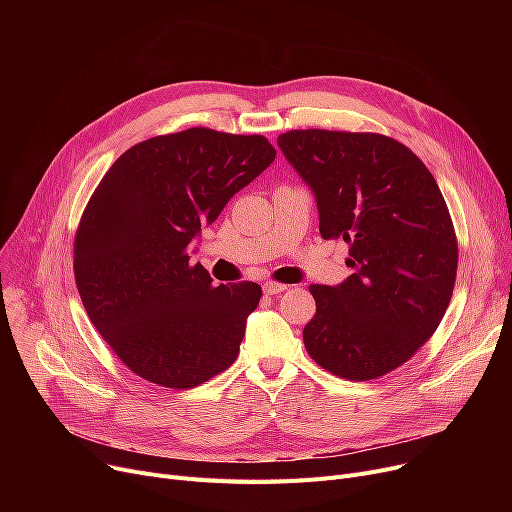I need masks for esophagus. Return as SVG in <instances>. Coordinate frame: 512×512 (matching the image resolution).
<instances>
[{
    "mask_svg": "<svg viewBox=\"0 0 512 512\" xmlns=\"http://www.w3.org/2000/svg\"><path fill=\"white\" fill-rule=\"evenodd\" d=\"M286 288H288V286H286V284H280V282H265V284H263V292L270 294V297H272V294L284 292Z\"/></svg>",
    "mask_w": 512,
    "mask_h": 512,
    "instance_id": "obj_1",
    "label": "esophagus"
}]
</instances>
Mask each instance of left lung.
I'll list each match as a JSON object with an SVG mask.
<instances>
[{
    "label": "left lung",
    "mask_w": 512,
    "mask_h": 512,
    "mask_svg": "<svg viewBox=\"0 0 512 512\" xmlns=\"http://www.w3.org/2000/svg\"><path fill=\"white\" fill-rule=\"evenodd\" d=\"M278 145L311 186L324 238L348 242L338 286L311 284V359L367 382L407 363L448 309L459 245L440 186L402 143L375 132L288 130Z\"/></svg>",
    "instance_id": "left-lung-1"
}]
</instances>
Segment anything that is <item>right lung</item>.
<instances>
[{"mask_svg": "<svg viewBox=\"0 0 512 512\" xmlns=\"http://www.w3.org/2000/svg\"><path fill=\"white\" fill-rule=\"evenodd\" d=\"M276 157L261 134L188 128L124 151L74 236V278L116 357L164 388H195L238 357L255 282L215 286L191 245Z\"/></svg>", "mask_w": 512, "mask_h": 512, "instance_id": "obj_1", "label": "right lung"}]
</instances>
